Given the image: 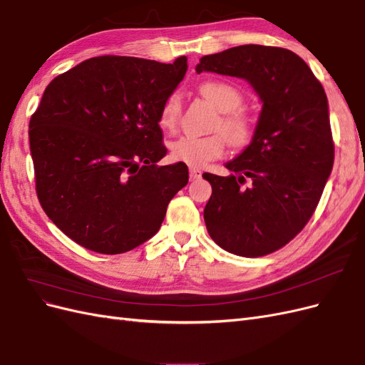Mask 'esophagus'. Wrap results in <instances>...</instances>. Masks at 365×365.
<instances>
[{
  "mask_svg": "<svg viewBox=\"0 0 365 365\" xmlns=\"http://www.w3.org/2000/svg\"><path fill=\"white\" fill-rule=\"evenodd\" d=\"M190 180H200L202 176V172L200 169H195V168H190Z\"/></svg>",
  "mask_w": 365,
  "mask_h": 365,
  "instance_id": "esophagus-1",
  "label": "esophagus"
}]
</instances>
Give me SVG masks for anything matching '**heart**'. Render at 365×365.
<instances>
[{"instance_id": "obj_1", "label": "heart", "mask_w": 365, "mask_h": 365, "mask_svg": "<svg viewBox=\"0 0 365 365\" xmlns=\"http://www.w3.org/2000/svg\"><path fill=\"white\" fill-rule=\"evenodd\" d=\"M200 90L202 96L216 106L217 111L222 113L215 126L216 130H222V134L217 132L207 137L184 135L170 145L172 158L195 169L204 168L210 161L222 157L227 140L235 148H244L250 145L254 135L252 121L244 113L237 111L244 103V97L235 85L224 81H208L200 86ZM180 117L181 94L172 93L161 106L160 125L163 129L173 132L178 126Z\"/></svg>"}]
</instances>
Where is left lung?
I'll return each instance as SVG.
<instances>
[{"mask_svg":"<svg viewBox=\"0 0 365 365\" xmlns=\"http://www.w3.org/2000/svg\"><path fill=\"white\" fill-rule=\"evenodd\" d=\"M202 71L248 81L263 103L248 148L225 164L233 175H202L207 231L236 256H267L304 228L332 172L324 88L294 51L254 43L201 58Z\"/></svg>","mask_w":365,"mask_h":365,"instance_id":"1","label":"left lung"}]
</instances>
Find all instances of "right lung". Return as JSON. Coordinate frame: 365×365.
<instances>
[{"label":"right lung","instance_id":"obj_1","mask_svg":"<svg viewBox=\"0 0 365 365\" xmlns=\"http://www.w3.org/2000/svg\"><path fill=\"white\" fill-rule=\"evenodd\" d=\"M187 71V58L161 63L98 56L48 83L29 138L43 212L76 244L121 254L150 239L172 197L189 182L168 153L160 113Z\"/></svg>","mask_w":365,"mask_h":365}]
</instances>
